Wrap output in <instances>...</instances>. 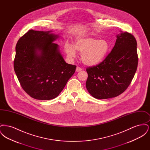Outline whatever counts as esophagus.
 Instances as JSON below:
<instances>
[{
	"label": "esophagus",
	"mask_w": 150,
	"mask_h": 150,
	"mask_svg": "<svg viewBox=\"0 0 150 150\" xmlns=\"http://www.w3.org/2000/svg\"><path fill=\"white\" fill-rule=\"evenodd\" d=\"M81 70H82V68H81L80 67L77 66V67H76V71L79 72L80 71H81Z\"/></svg>",
	"instance_id": "esophagus-1"
}]
</instances>
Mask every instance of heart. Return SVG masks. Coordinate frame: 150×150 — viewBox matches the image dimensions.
<instances>
[{"instance_id":"1","label":"heart","mask_w":150,"mask_h":150,"mask_svg":"<svg viewBox=\"0 0 150 150\" xmlns=\"http://www.w3.org/2000/svg\"><path fill=\"white\" fill-rule=\"evenodd\" d=\"M110 50V45L107 40L92 37L79 38L74 46L68 43L64 45V50L69 57H76V50L81 53L82 62L89 66L99 64L106 57Z\"/></svg>"}]
</instances>
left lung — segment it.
Listing matches in <instances>:
<instances>
[{"mask_svg": "<svg viewBox=\"0 0 150 150\" xmlns=\"http://www.w3.org/2000/svg\"><path fill=\"white\" fill-rule=\"evenodd\" d=\"M137 41L127 32L117 35L115 46L99 64L86 69V87L93 97L107 99L117 97L128 87L138 62Z\"/></svg>", "mask_w": 150, "mask_h": 150, "instance_id": "obj_1", "label": "left lung"}]
</instances>
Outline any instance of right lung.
<instances>
[{"mask_svg":"<svg viewBox=\"0 0 150 150\" xmlns=\"http://www.w3.org/2000/svg\"><path fill=\"white\" fill-rule=\"evenodd\" d=\"M50 31L30 30L16 46L14 70L22 89L36 100L57 97L75 71L53 43L58 36Z\"/></svg>","mask_w":150,"mask_h":150,"instance_id":"1","label":"right lung"}]
</instances>
